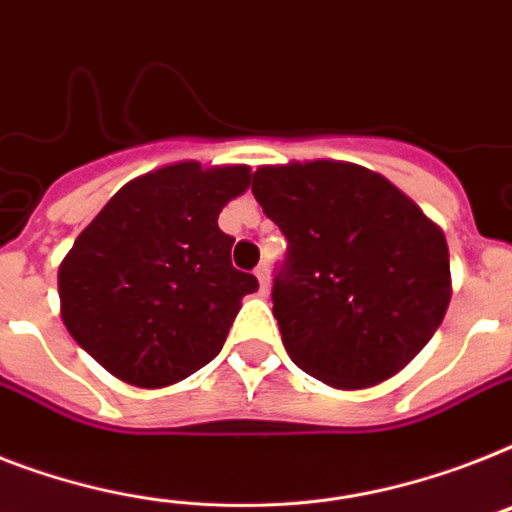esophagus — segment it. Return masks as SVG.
<instances>
[{
    "instance_id": "obj_1",
    "label": "esophagus",
    "mask_w": 512,
    "mask_h": 512,
    "mask_svg": "<svg viewBox=\"0 0 512 512\" xmlns=\"http://www.w3.org/2000/svg\"><path fill=\"white\" fill-rule=\"evenodd\" d=\"M255 276H257V281H260V292L268 294V289H270V268H268V265H265V263L257 265Z\"/></svg>"
}]
</instances>
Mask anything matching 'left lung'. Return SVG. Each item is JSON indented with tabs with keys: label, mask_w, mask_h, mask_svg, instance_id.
Segmentation results:
<instances>
[{
	"label": "left lung",
	"mask_w": 512,
	"mask_h": 512,
	"mask_svg": "<svg viewBox=\"0 0 512 512\" xmlns=\"http://www.w3.org/2000/svg\"><path fill=\"white\" fill-rule=\"evenodd\" d=\"M252 194L289 242L273 315L294 365L336 389L400 373L450 305L442 228L355 162L263 165Z\"/></svg>",
	"instance_id": "1"
}]
</instances>
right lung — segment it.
I'll use <instances>...</instances> for the list:
<instances>
[{
    "label": "right lung",
    "mask_w": 512,
    "mask_h": 512,
    "mask_svg": "<svg viewBox=\"0 0 512 512\" xmlns=\"http://www.w3.org/2000/svg\"><path fill=\"white\" fill-rule=\"evenodd\" d=\"M247 165L184 160L128 181L60 263V315L105 371L141 389L178 384L223 350L257 278L231 265L220 210Z\"/></svg>",
    "instance_id": "1"
}]
</instances>
